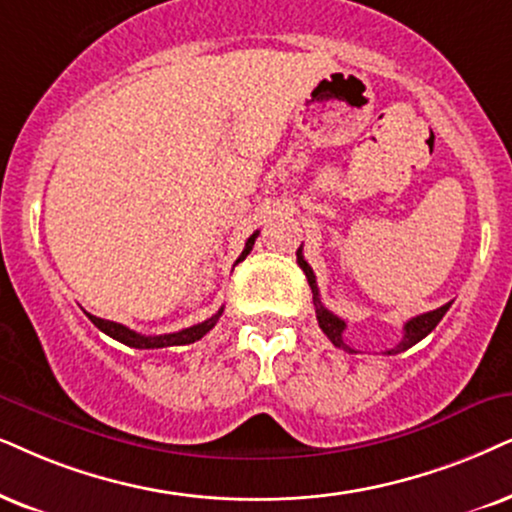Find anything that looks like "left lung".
<instances>
[{"instance_id":"left-lung-1","label":"left lung","mask_w":512,"mask_h":512,"mask_svg":"<svg viewBox=\"0 0 512 512\" xmlns=\"http://www.w3.org/2000/svg\"><path fill=\"white\" fill-rule=\"evenodd\" d=\"M297 264H300V269L304 271V276H307V281H309V288H312V293H314L316 319H319L321 331L328 335V340H331L335 347H342V349H347V352H354V349H349V347L345 345V342H342V333H345L347 323L342 321L340 316H335L333 312H328V309L321 304L319 288H316V276H314L312 267H309V264L304 262V257H302V245H300V248H297ZM449 307H451V302H446V304H442V307H439V309H432V312H428V314L413 316L411 321H406V323H404V338H401V342H399L397 347L387 349L385 354H399V352H404V349H409V347L416 345V342L423 340L425 335H430L432 331H435L437 323L442 321V316H444L446 312H449Z\"/></svg>"}]
</instances>
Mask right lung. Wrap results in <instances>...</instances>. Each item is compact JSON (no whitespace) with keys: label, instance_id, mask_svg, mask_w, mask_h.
Masks as SVG:
<instances>
[{"label":"right lung","instance_id":"obj_1","mask_svg":"<svg viewBox=\"0 0 512 512\" xmlns=\"http://www.w3.org/2000/svg\"><path fill=\"white\" fill-rule=\"evenodd\" d=\"M257 236H260V231H255V234H252L248 241H245V248H243L241 257H238L236 262H243L245 257L250 255V250H252V245H255V238ZM222 312H224V309H219V312L215 316H210L208 321L196 323V326L184 328V331H179V333H165V335H141L137 331H132V328L122 326V323L99 319V316H92V314H87V312H84V314H87L89 319H92V323H94L96 328H99V331H103L106 335H111L113 340L122 342V345L137 347V349H160V347H174V345H191V342L200 340L205 333H210L212 328H215V323L219 321V316H222Z\"/></svg>","mask_w":512,"mask_h":512}]
</instances>
